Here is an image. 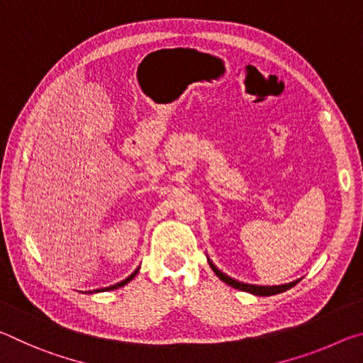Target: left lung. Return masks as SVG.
<instances>
[{
	"mask_svg": "<svg viewBox=\"0 0 363 363\" xmlns=\"http://www.w3.org/2000/svg\"><path fill=\"white\" fill-rule=\"evenodd\" d=\"M210 267L213 269V272L218 275V277L224 281V284H227L229 286H233L237 288V290H242V291H248V293H253L256 294V296H272V294H279L281 291H286L290 290V288H293L294 285L298 284L296 281H291V284H286V285H275V286H262V285H250V284H242V281L238 280H233L230 279L229 275H225L220 272V270L214 266V264L210 261Z\"/></svg>",
	"mask_w": 363,
	"mask_h": 363,
	"instance_id": "left-lung-1",
	"label": "left lung"
}]
</instances>
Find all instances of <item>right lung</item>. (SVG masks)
Listing matches in <instances>:
<instances>
[{"label":"right lung","instance_id":"right-lung-1","mask_svg":"<svg viewBox=\"0 0 363 363\" xmlns=\"http://www.w3.org/2000/svg\"><path fill=\"white\" fill-rule=\"evenodd\" d=\"M136 274H138V269L134 270V272H133V274L130 275V277H128L126 280H123V281H120V284H116V285L108 286V288H106V290H115V288H120V286H123V285H126L128 281H130V280H133V279H134V275H136ZM96 291H101V290H96Z\"/></svg>","mask_w":363,"mask_h":363}]
</instances>
